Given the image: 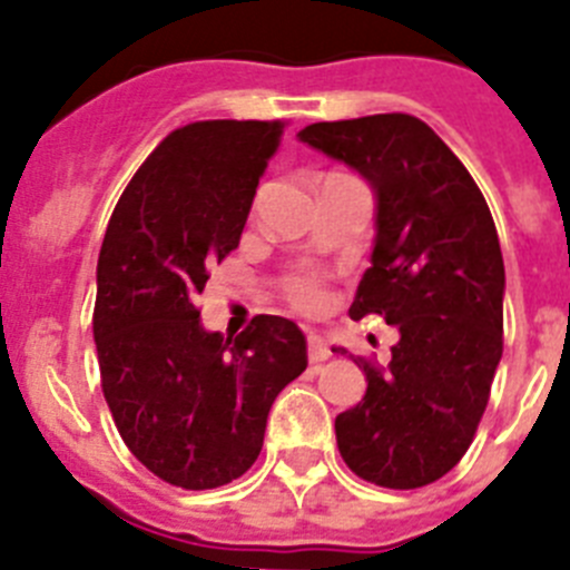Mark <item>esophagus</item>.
Returning a JSON list of instances; mask_svg holds the SVG:
<instances>
[{"mask_svg":"<svg viewBox=\"0 0 570 570\" xmlns=\"http://www.w3.org/2000/svg\"><path fill=\"white\" fill-rule=\"evenodd\" d=\"M306 346H309V361L312 363H323L326 357L332 355L330 343L323 341L321 335H315V332H309V337H306Z\"/></svg>","mask_w":570,"mask_h":570,"instance_id":"1","label":"esophagus"}]
</instances>
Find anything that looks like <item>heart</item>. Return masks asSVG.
<instances>
[{"mask_svg": "<svg viewBox=\"0 0 570 570\" xmlns=\"http://www.w3.org/2000/svg\"><path fill=\"white\" fill-rule=\"evenodd\" d=\"M284 292L292 304L297 306V309L315 312L326 304V289H323V281L312 273H301V275H292V278H286Z\"/></svg>", "mask_w": 570, "mask_h": 570, "instance_id": "b5f03b06", "label": "heart"}]
</instances>
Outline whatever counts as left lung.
<instances>
[{
    "mask_svg": "<svg viewBox=\"0 0 570 570\" xmlns=\"http://www.w3.org/2000/svg\"><path fill=\"white\" fill-rule=\"evenodd\" d=\"M297 138L372 187V266L348 315H381L400 335L386 366L355 361L366 394L335 417L337 449L368 483L420 489L469 451L500 366L505 266L494 218L463 161L409 112L317 121Z\"/></svg>",
    "mask_w": 570,
    "mask_h": 570,
    "instance_id": "left-lung-1",
    "label": "left lung"
}]
</instances>
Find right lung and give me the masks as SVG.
<instances>
[{"label":"right lung","instance_id":"obj_1","mask_svg":"<svg viewBox=\"0 0 570 570\" xmlns=\"http://www.w3.org/2000/svg\"><path fill=\"white\" fill-rule=\"evenodd\" d=\"M281 121H193L138 167L96 266L94 337L116 429L178 489L238 480L258 460L275 397L306 368V337L255 315L238 337L207 332L196 297L238 247Z\"/></svg>","mask_w":570,"mask_h":570}]
</instances>
